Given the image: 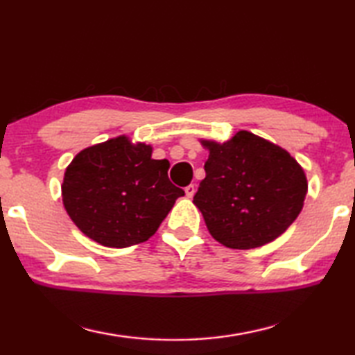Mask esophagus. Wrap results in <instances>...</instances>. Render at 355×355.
Returning <instances> with one entry per match:
<instances>
[{"label": "esophagus", "mask_w": 355, "mask_h": 355, "mask_svg": "<svg viewBox=\"0 0 355 355\" xmlns=\"http://www.w3.org/2000/svg\"><path fill=\"white\" fill-rule=\"evenodd\" d=\"M195 191H196V189H195V185H193V184H191V185H187V187H185V196H187V198H193Z\"/></svg>", "instance_id": "1"}]
</instances>
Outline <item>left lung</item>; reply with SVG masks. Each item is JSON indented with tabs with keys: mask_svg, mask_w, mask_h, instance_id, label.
Instances as JSON below:
<instances>
[{
	"mask_svg": "<svg viewBox=\"0 0 355 355\" xmlns=\"http://www.w3.org/2000/svg\"><path fill=\"white\" fill-rule=\"evenodd\" d=\"M200 141L209 159L193 204L210 235L232 250H252L287 231L309 190L293 155L250 130H239L223 143Z\"/></svg>",
	"mask_w": 355,
	"mask_h": 355,
	"instance_id": "obj_1",
	"label": "left lung"
}]
</instances>
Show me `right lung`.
Segmentation results:
<instances>
[{
	"mask_svg": "<svg viewBox=\"0 0 355 355\" xmlns=\"http://www.w3.org/2000/svg\"><path fill=\"white\" fill-rule=\"evenodd\" d=\"M170 162L153 146L118 135L84 148L67 166L62 202L78 229L107 248L146 241L184 190L168 179Z\"/></svg>",
	"mask_w": 355,
	"mask_h": 355,
	"instance_id": "add662e5",
	"label": "right lung"
}]
</instances>
